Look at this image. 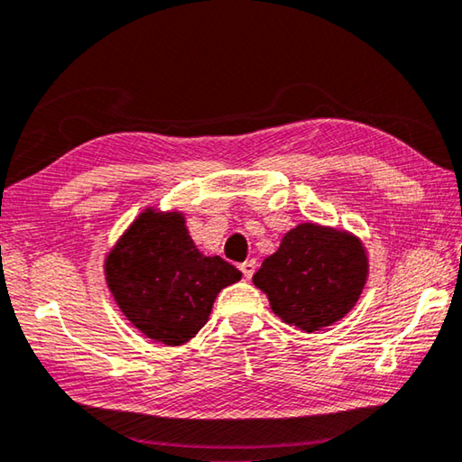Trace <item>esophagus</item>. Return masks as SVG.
<instances>
[{
  "label": "esophagus",
  "mask_w": 462,
  "mask_h": 462,
  "mask_svg": "<svg viewBox=\"0 0 462 462\" xmlns=\"http://www.w3.org/2000/svg\"><path fill=\"white\" fill-rule=\"evenodd\" d=\"M239 270L244 272V276L249 281V278H252L254 272H255V260H247L244 263H239Z\"/></svg>",
  "instance_id": "34e87169"
}]
</instances>
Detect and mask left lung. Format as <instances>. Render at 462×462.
Returning <instances> with one entry per match:
<instances>
[{"label":"left lung","instance_id":"obj_1","mask_svg":"<svg viewBox=\"0 0 462 462\" xmlns=\"http://www.w3.org/2000/svg\"><path fill=\"white\" fill-rule=\"evenodd\" d=\"M368 276L362 241L347 231L300 223L262 262L254 284L272 311L307 334L336 323L356 305Z\"/></svg>","mask_w":462,"mask_h":462}]
</instances>
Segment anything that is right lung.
<instances>
[{
  "mask_svg": "<svg viewBox=\"0 0 462 462\" xmlns=\"http://www.w3.org/2000/svg\"><path fill=\"white\" fill-rule=\"evenodd\" d=\"M106 282L123 315L143 336L181 346L199 334L217 294L241 281L218 255H204L178 210L145 208L104 262Z\"/></svg>",
  "mask_w": 462,
  "mask_h": 462,
  "instance_id": "right-lung-1",
  "label": "right lung"
}]
</instances>
